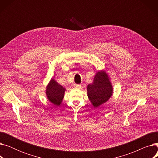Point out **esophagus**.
I'll list each match as a JSON object with an SVG mask.
<instances>
[{
    "instance_id": "obj_1",
    "label": "esophagus",
    "mask_w": 158,
    "mask_h": 158,
    "mask_svg": "<svg viewBox=\"0 0 158 158\" xmlns=\"http://www.w3.org/2000/svg\"><path fill=\"white\" fill-rule=\"evenodd\" d=\"M81 85H75V88H81Z\"/></svg>"
}]
</instances>
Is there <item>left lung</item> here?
<instances>
[{"instance_id":"left-lung-1","label":"left lung","mask_w":158,"mask_h":158,"mask_svg":"<svg viewBox=\"0 0 158 158\" xmlns=\"http://www.w3.org/2000/svg\"><path fill=\"white\" fill-rule=\"evenodd\" d=\"M113 86L108 75L105 71L98 72L92 84L87 86L88 97L95 107L100 106L109 100L113 94Z\"/></svg>"}]
</instances>
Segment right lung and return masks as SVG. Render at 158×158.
<instances>
[{"label": "right lung", "mask_w": 158, "mask_h": 158, "mask_svg": "<svg viewBox=\"0 0 158 158\" xmlns=\"http://www.w3.org/2000/svg\"><path fill=\"white\" fill-rule=\"evenodd\" d=\"M65 88L53 79H51L46 88V95L48 100L55 106H60L64 97Z\"/></svg>", "instance_id": "1"}]
</instances>
